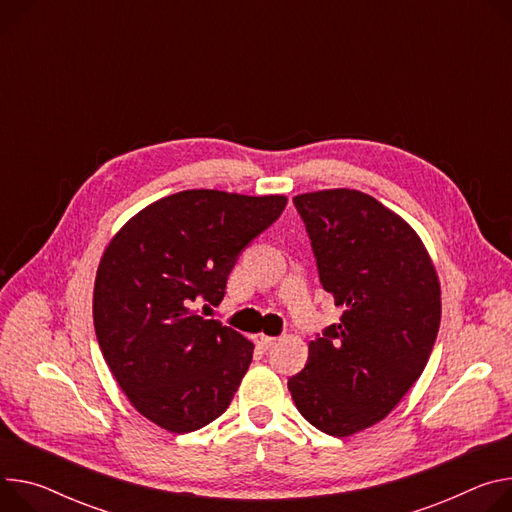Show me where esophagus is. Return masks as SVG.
I'll return each instance as SVG.
<instances>
[{
	"label": "esophagus",
	"mask_w": 512,
	"mask_h": 512,
	"mask_svg": "<svg viewBox=\"0 0 512 512\" xmlns=\"http://www.w3.org/2000/svg\"><path fill=\"white\" fill-rule=\"evenodd\" d=\"M255 343H257V347H259V349L267 351V349H271V347H273L275 337H269V335H255Z\"/></svg>",
	"instance_id": "34e87169"
}]
</instances>
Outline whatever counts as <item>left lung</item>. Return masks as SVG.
Instances as JSON below:
<instances>
[{"mask_svg":"<svg viewBox=\"0 0 512 512\" xmlns=\"http://www.w3.org/2000/svg\"><path fill=\"white\" fill-rule=\"evenodd\" d=\"M318 280L345 308L288 380L306 421L349 437L382 418L421 378L441 322L435 267L416 232L376 198L324 190L294 198Z\"/></svg>","mask_w":512,"mask_h":512,"instance_id":"left-lung-1","label":"left lung"}]
</instances>
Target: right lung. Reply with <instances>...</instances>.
I'll use <instances>...</instances> for the list:
<instances>
[{
	"label": "right lung",
	"mask_w": 512,
	"mask_h": 512,
	"mask_svg": "<svg viewBox=\"0 0 512 512\" xmlns=\"http://www.w3.org/2000/svg\"><path fill=\"white\" fill-rule=\"evenodd\" d=\"M286 204L179 192L138 212L108 245L94 290L96 337L132 406L155 425L192 433L228 408L253 343L196 308L222 302L239 255Z\"/></svg>",
	"instance_id": "right-lung-1"
}]
</instances>
